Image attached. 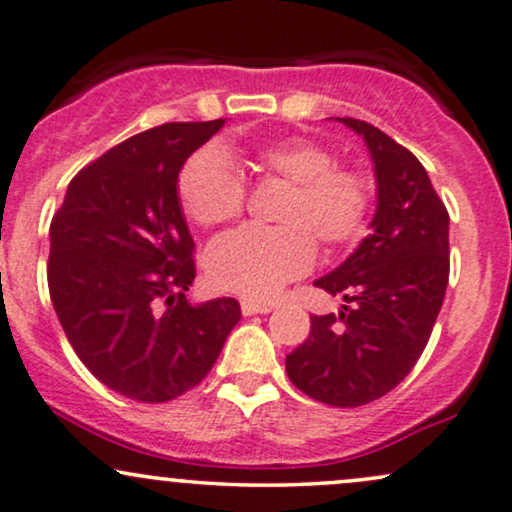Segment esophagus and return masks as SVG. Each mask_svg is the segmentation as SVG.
I'll return each mask as SVG.
<instances>
[{"instance_id":"34e87169","label":"esophagus","mask_w":512,"mask_h":512,"mask_svg":"<svg viewBox=\"0 0 512 512\" xmlns=\"http://www.w3.org/2000/svg\"><path fill=\"white\" fill-rule=\"evenodd\" d=\"M270 301H258V299H244L242 301V313L244 315H256V313H270L273 311Z\"/></svg>"}]
</instances>
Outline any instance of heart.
<instances>
[{
  "label": "heart",
  "mask_w": 512,
  "mask_h": 512,
  "mask_svg": "<svg viewBox=\"0 0 512 512\" xmlns=\"http://www.w3.org/2000/svg\"><path fill=\"white\" fill-rule=\"evenodd\" d=\"M249 166L261 178L287 182L273 220L246 225L216 239L206 254L213 285L254 299H270L315 261V242L337 249L356 239L368 223L372 192L358 170L337 166L332 151L308 137H280L251 149ZM182 211L204 227L242 216V175L218 147L194 151L178 173Z\"/></svg>",
  "instance_id": "b5f03b06"
}]
</instances>
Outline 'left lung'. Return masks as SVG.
<instances>
[{
  "mask_svg": "<svg viewBox=\"0 0 512 512\" xmlns=\"http://www.w3.org/2000/svg\"><path fill=\"white\" fill-rule=\"evenodd\" d=\"M337 121L368 144L377 208L358 249L315 280L344 306L311 315L287 375L315 401L356 408L394 389L425 351L449 285V211L406 147L365 121Z\"/></svg>",
  "mask_w": 512,
  "mask_h": 512,
  "instance_id": "left-lung-1",
  "label": "left lung"
}]
</instances>
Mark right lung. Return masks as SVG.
Here are the masks:
<instances>
[{
  "label": "right lung",
  "mask_w": 512,
  "mask_h": 512,
  "mask_svg": "<svg viewBox=\"0 0 512 512\" xmlns=\"http://www.w3.org/2000/svg\"><path fill=\"white\" fill-rule=\"evenodd\" d=\"M225 125L163 123L71 180L49 227V296L68 342L106 387L142 403L204 380L242 318L235 299L192 304L194 242L178 173Z\"/></svg>",
  "instance_id": "right-lung-1"
}]
</instances>
